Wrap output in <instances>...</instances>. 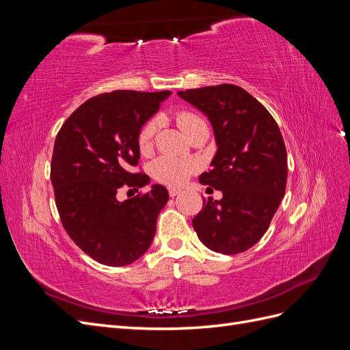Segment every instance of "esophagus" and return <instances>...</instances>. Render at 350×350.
<instances>
[{"label": "esophagus", "mask_w": 350, "mask_h": 350, "mask_svg": "<svg viewBox=\"0 0 350 350\" xmlns=\"http://www.w3.org/2000/svg\"><path fill=\"white\" fill-rule=\"evenodd\" d=\"M167 193H169V196H171V197H175V196H178L179 193H181V189H179V188H172V187H169V188H167Z\"/></svg>", "instance_id": "34e87169"}]
</instances>
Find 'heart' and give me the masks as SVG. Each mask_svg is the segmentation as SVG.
Wrapping results in <instances>:
<instances>
[{
  "instance_id": "heart-1",
  "label": "heart",
  "mask_w": 350,
  "mask_h": 350,
  "mask_svg": "<svg viewBox=\"0 0 350 350\" xmlns=\"http://www.w3.org/2000/svg\"><path fill=\"white\" fill-rule=\"evenodd\" d=\"M201 121L203 120H201L197 113L189 111H183L176 115V122L179 125V129L185 133V135L191 131L196 124ZM157 126V118L149 120L142 126L139 137H137V144H139V149L142 153L146 154L152 150ZM150 169L153 178L157 179L159 183L166 185H181L183 183H185V179L193 174L194 165L189 161H184V159L162 156L156 159Z\"/></svg>"
}]
</instances>
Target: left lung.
I'll return each instance as SVG.
<instances>
[{"label": "left lung", "mask_w": 350, "mask_h": 350, "mask_svg": "<svg viewBox=\"0 0 350 350\" xmlns=\"http://www.w3.org/2000/svg\"><path fill=\"white\" fill-rule=\"evenodd\" d=\"M213 126L217 152L200 183L224 194L203 200L193 219L200 241L216 252L247 251L266 234L284 197L288 154L270 112L235 84L178 92Z\"/></svg>", "instance_id": "8db88e82"}]
</instances>
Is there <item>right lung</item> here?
I'll use <instances>...</instances> for the list:
<instances>
[{"mask_svg":"<svg viewBox=\"0 0 350 350\" xmlns=\"http://www.w3.org/2000/svg\"><path fill=\"white\" fill-rule=\"evenodd\" d=\"M169 96V90L99 94L80 105L57 134L51 181L62 226L105 266H126L149 250L169 200L159 184L143 196L116 198L124 187L150 184L146 174L133 172L140 159L137 137Z\"/></svg>","mask_w":350,"mask_h":350,"instance_id":"add662e5","label":"right lung"}]
</instances>
